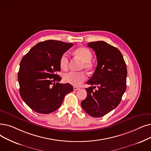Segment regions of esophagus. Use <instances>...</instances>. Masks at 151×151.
<instances>
[{"label":"esophagus","mask_w":151,"mask_h":151,"mask_svg":"<svg viewBox=\"0 0 151 151\" xmlns=\"http://www.w3.org/2000/svg\"><path fill=\"white\" fill-rule=\"evenodd\" d=\"M80 89V88L76 87V86H74V87H73V89H74V91H78V90H79Z\"/></svg>","instance_id":"esophagus-1"}]
</instances>
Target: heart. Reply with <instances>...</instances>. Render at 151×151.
<instances>
[{
	"label": "heart",
	"mask_w": 151,
	"mask_h": 151,
	"mask_svg": "<svg viewBox=\"0 0 151 151\" xmlns=\"http://www.w3.org/2000/svg\"><path fill=\"white\" fill-rule=\"evenodd\" d=\"M75 54L79 57L83 61L82 68H84L87 70L92 69V64L90 61L93 57L91 52L86 47H78L75 50ZM60 67L63 70H67L69 63V56L67 53L63 54L60 58ZM87 76L84 71H70L63 75L64 81L73 86L80 85L86 80Z\"/></svg>",
	"instance_id": "1"
}]
</instances>
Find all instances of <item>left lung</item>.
Masks as SVG:
<instances>
[{"label": "left lung", "instance_id": "obj_1", "mask_svg": "<svg viewBox=\"0 0 151 151\" xmlns=\"http://www.w3.org/2000/svg\"><path fill=\"white\" fill-rule=\"evenodd\" d=\"M96 55L97 65L87 82V97L81 102L84 110L93 117H101L120 104L127 88V69L123 55L117 48L104 41L88 44ZM97 86L98 89L94 90Z\"/></svg>", "mask_w": 151, "mask_h": 151}]
</instances>
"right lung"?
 I'll return each mask as SVG.
<instances>
[{
    "label": "right lung",
    "mask_w": 151,
    "mask_h": 151,
    "mask_svg": "<svg viewBox=\"0 0 151 151\" xmlns=\"http://www.w3.org/2000/svg\"><path fill=\"white\" fill-rule=\"evenodd\" d=\"M73 43L47 40L32 47L22 59L18 73L19 94L32 110L47 114L61 106L64 97L73 91L69 83H59L60 58Z\"/></svg>",
    "instance_id": "obj_1"
}]
</instances>
